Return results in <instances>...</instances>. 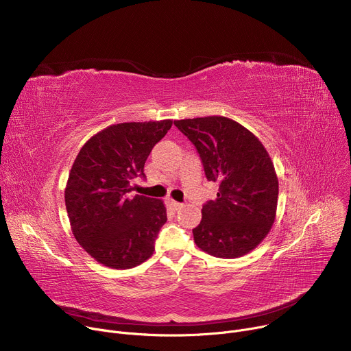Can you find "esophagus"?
I'll return each instance as SVG.
<instances>
[{"mask_svg":"<svg viewBox=\"0 0 351 351\" xmlns=\"http://www.w3.org/2000/svg\"><path fill=\"white\" fill-rule=\"evenodd\" d=\"M168 206H169V208L172 210V211H178L180 207H182V204L180 203H178V202H175V199H168Z\"/></svg>","mask_w":351,"mask_h":351,"instance_id":"34e87169","label":"esophagus"}]
</instances>
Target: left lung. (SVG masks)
<instances>
[{
    "mask_svg": "<svg viewBox=\"0 0 351 351\" xmlns=\"http://www.w3.org/2000/svg\"><path fill=\"white\" fill-rule=\"evenodd\" d=\"M195 145L208 180L219 183L202 210L194 243L218 258L245 256L269 233L278 207L274 162L257 136L226 117L175 121Z\"/></svg>",
    "mask_w": 351,
    "mask_h": 351,
    "instance_id": "obj_1",
    "label": "left lung"
}]
</instances>
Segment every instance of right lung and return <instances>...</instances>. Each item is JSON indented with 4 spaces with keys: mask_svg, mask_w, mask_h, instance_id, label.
Returning <instances> with one entry per match:
<instances>
[{
    "mask_svg": "<svg viewBox=\"0 0 351 351\" xmlns=\"http://www.w3.org/2000/svg\"><path fill=\"white\" fill-rule=\"evenodd\" d=\"M173 121L125 122L90 137L72 165L65 206L75 239L97 263L114 269L140 265L154 253L167 222L162 199L130 195L133 179Z\"/></svg>",
    "mask_w": 351,
    "mask_h": 351,
    "instance_id": "right-lung-1",
    "label": "right lung"
}]
</instances>
